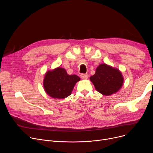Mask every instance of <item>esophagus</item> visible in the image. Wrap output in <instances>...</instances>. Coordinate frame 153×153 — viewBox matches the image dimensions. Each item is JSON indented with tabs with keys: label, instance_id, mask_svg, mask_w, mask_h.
<instances>
[{
	"label": "esophagus",
	"instance_id": "1",
	"mask_svg": "<svg viewBox=\"0 0 153 153\" xmlns=\"http://www.w3.org/2000/svg\"><path fill=\"white\" fill-rule=\"evenodd\" d=\"M88 77H89L88 74H81V77L82 79H87L88 78Z\"/></svg>",
	"mask_w": 153,
	"mask_h": 153
}]
</instances>
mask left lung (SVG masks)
<instances>
[{
	"label": "left lung",
	"mask_w": 153,
	"mask_h": 153,
	"mask_svg": "<svg viewBox=\"0 0 153 153\" xmlns=\"http://www.w3.org/2000/svg\"><path fill=\"white\" fill-rule=\"evenodd\" d=\"M95 88L100 94L109 95L117 92L123 83L122 75L117 69L101 64L96 69L95 74L90 77Z\"/></svg>",
	"instance_id": "1"
}]
</instances>
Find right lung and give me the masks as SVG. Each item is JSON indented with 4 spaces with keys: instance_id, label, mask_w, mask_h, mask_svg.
I'll use <instances>...</instances> for the list:
<instances>
[{
    "instance_id": "1",
    "label": "right lung",
    "mask_w": 153,
    "mask_h": 153,
    "mask_svg": "<svg viewBox=\"0 0 153 153\" xmlns=\"http://www.w3.org/2000/svg\"><path fill=\"white\" fill-rule=\"evenodd\" d=\"M79 81L80 77L77 76L69 75L65 69L58 68L46 72L43 85L50 97L60 99L70 95L76 83Z\"/></svg>"
}]
</instances>
